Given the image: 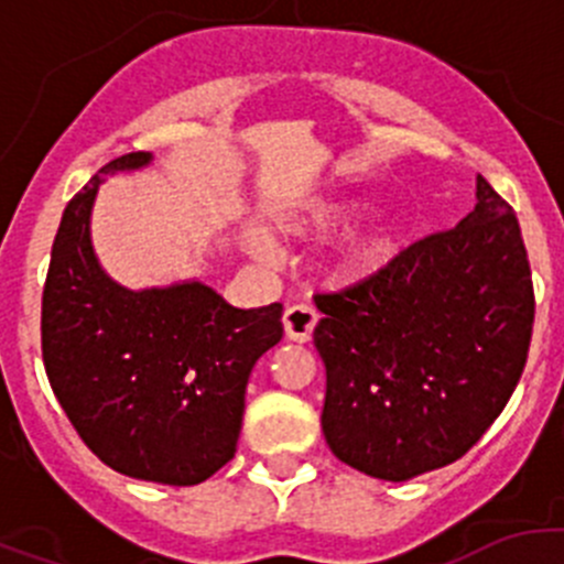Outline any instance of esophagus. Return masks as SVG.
Instances as JSON below:
<instances>
[{"instance_id": "34e87169", "label": "esophagus", "mask_w": 564, "mask_h": 564, "mask_svg": "<svg viewBox=\"0 0 564 564\" xmlns=\"http://www.w3.org/2000/svg\"><path fill=\"white\" fill-rule=\"evenodd\" d=\"M316 322H318L316 308H311V305L305 303L289 305L286 314H283V329H286V338L297 340V344H305V340H311V335H314Z\"/></svg>"}]
</instances>
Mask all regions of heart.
<instances>
[{"instance_id": "b5f03b06", "label": "heart", "mask_w": 564, "mask_h": 564, "mask_svg": "<svg viewBox=\"0 0 564 564\" xmlns=\"http://www.w3.org/2000/svg\"><path fill=\"white\" fill-rule=\"evenodd\" d=\"M335 220L333 209H314V213L303 215V218H292L283 229L289 235H314V231L327 229ZM253 250H259V242H253ZM390 256V237L382 231H360V235L349 237L346 246L338 250V259H335V272L340 278H362L368 272L379 270V267L388 261Z\"/></svg>"}]
</instances>
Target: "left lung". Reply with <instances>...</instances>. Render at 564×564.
I'll list each match as a JSON object with an SVG mask.
<instances>
[{"label": "left lung", "mask_w": 564, "mask_h": 564, "mask_svg": "<svg viewBox=\"0 0 564 564\" xmlns=\"http://www.w3.org/2000/svg\"><path fill=\"white\" fill-rule=\"evenodd\" d=\"M327 371L322 431L357 471L401 482L453 464L524 373L534 289L513 207L477 174V204L382 270L314 294Z\"/></svg>", "instance_id": "obj_1"}]
</instances>
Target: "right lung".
Returning <instances> with one entry per match:
<instances>
[{"mask_svg": "<svg viewBox=\"0 0 564 564\" xmlns=\"http://www.w3.org/2000/svg\"><path fill=\"white\" fill-rule=\"evenodd\" d=\"M108 161L67 202L40 311L43 366L84 445L135 480L196 486L237 453L256 360L281 340L283 305L235 308L204 283L128 292L98 267L89 209Z\"/></svg>", "mask_w": 564, "mask_h": 564, "instance_id": "obj_1", "label": "right lung"}]
</instances>
